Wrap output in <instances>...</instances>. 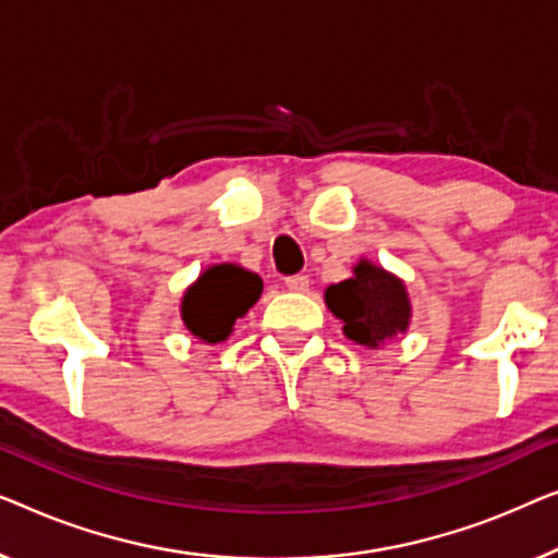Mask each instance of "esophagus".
Masks as SVG:
<instances>
[{
  "mask_svg": "<svg viewBox=\"0 0 558 558\" xmlns=\"http://www.w3.org/2000/svg\"><path fill=\"white\" fill-rule=\"evenodd\" d=\"M286 288L293 290V293H305L308 290V276H288Z\"/></svg>",
  "mask_w": 558,
  "mask_h": 558,
  "instance_id": "obj_1",
  "label": "esophagus"
}]
</instances>
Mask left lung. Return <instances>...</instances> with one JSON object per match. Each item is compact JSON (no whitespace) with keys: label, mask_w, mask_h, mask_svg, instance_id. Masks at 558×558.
I'll list each match as a JSON object with an SVG mask.
<instances>
[{"label":"left lung","mask_w":558,"mask_h":558,"mask_svg":"<svg viewBox=\"0 0 558 558\" xmlns=\"http://www.w3.org/2000/svg\"><path fill=\"white\" fill-rule=\"evenodd\" d=\"M326 305L343 320V333L359 347L379 349L410 328L412 305L404 282L379 265L359 260L354 278L326 288Z\"/></svg>","instance_id":"8db88e82"}]
</instances>
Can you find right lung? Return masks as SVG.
Masks as SVG:
<instances>
[{
    "instance_id": "obj_1",
    "label": "right lung",
    "mask_w": 558,
    "mask_h": 558,
    "mask_svg": "<svg viewBox=\"0 0 558 558\" xmlns=\"http://www.w3.org/2000/svg\"><path fill=\"white\" fill-rule=\"evenodd\" d=\"M263 280L240 265H211L182 298V320L204 343H219L232 333L234 320L257 303Z\"/></svg>"
}]
</instances>
